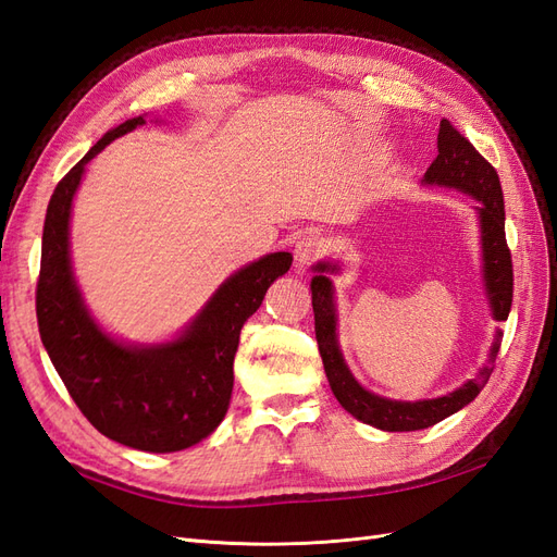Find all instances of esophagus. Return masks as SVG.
Wrapping results in <instances>:
<instances>
[{"label":"esophagus","instance_id":"obj_1","mask_svg":"<svg viewBox=\"0 0 557 557\" xmlns=\"http://www.w3.org/2000/svg\"><path fill=\"white\" fill-rule=\"evenodd\" d=\"M323 252H325L323 239L313 237V234H309V237H301L295 244V267L299 269V272H305V269H309L315 260H320Z\"/></svg>","mask_w":557,"mask_h":557}]
</instances>
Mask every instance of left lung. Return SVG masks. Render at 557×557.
Wrapping results in <instances>:
<instances>
[{"instance_id":"1","label":"left lung","mask_w":557,"mask_h":557,"mask_svg":"<svg viewBox=\"0 0 557 557\" xmlns=\"http://www.w3.org/2000/svg\"><path fill=\"white\" fill-rule=\"evenodd\" d=\"M436 148L440 156L434 158L430 170L425 172V183L448 185L458 188L471 197L479 199V215H481V232H483V272H485V288L491 297L495 320H507L513 301V262L511 250L507 246V232H504V197L502 185L495 166L487 162L479 150L471 146L467 137L453 127L450 121L442 117L440 137H436ZM334 267L327 262L315 264L318 276L311 281V301H313V318H315V342L327 381L332 385L334 397L339 399L342 407L356 416L367 425H374L387 432H413L425 430L450 413L460 411L471 399L483 391L493 374V367H485L483 372L467 381L458 391L423 401H393L379 395L367 393L360 383L350 376L348 367L336 344V318L332 305V283L323 274ZM502 346V332L495 334L493 358Z\"/></svg>"}]
</instances>
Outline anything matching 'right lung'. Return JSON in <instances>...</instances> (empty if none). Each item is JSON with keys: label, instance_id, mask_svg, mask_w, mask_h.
Returning <instances> with one entry per match:
<instances>
[{"label": "right lung", "instance_id": "1", "mask_svg": "<svg viewBox=\"0 0 557 557\" xmlns=\"http://www.w3.org/2000/svg\"><path fill=\"white\" fill-rule=\"evenodd\" d=\"M144 123L132 117L107 132L50 195L37 281V323L66 391L95 430L150 453L183 450L209 436L227 413L234 356L246 320L293 264L272 252L244 267L213 295L181 339L127 348L99 330L83 307L70 264V211L86 164L113 139Z\"/></svg>", "mask_w": 557, "mask_h": 557}]
</instances>
